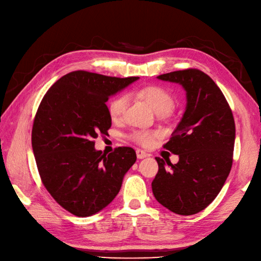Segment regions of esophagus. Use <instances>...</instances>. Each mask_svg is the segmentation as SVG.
<instances>
[{
  "instance_id": "esophagus-1",
  "label": "esophagus",
  "mask_w": 261,
  "mask_h": 261,
  "mask_svg": "<svg viewBox=\"0 0 261 261\" xmlns=\"http://www.w3.org/2000/svg\"><path fill=\"white\" fill-rule=\"evenodd\" d=\"M136 154H137V158L138 159H144V158H146L148 154L144 151V150H141V149H137L136 150Z\"/></svg>"
}]
</instances>
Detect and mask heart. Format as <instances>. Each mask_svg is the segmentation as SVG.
I'll return each mask as SVG.
<instances>
[{
  "mask_svg": "<svg viewBox=\"0 0 261 261\" xmlns=\"http://www.w3.org/2000/svg\"><path fill=\"white\" fill-rule=\"evenodd\" d=\"M137 97L144 99L147 103L152 108L153 111L156 114L164 115L170 113L171 110L174 107V98L172 94L165 90L162 87L151 86L141 88L135 92ZM128 105V97L127 96H118L114 100L111 101L109 106V113L110 117L113 122L121 121L126 108ZM155 133L148 132V130H136L132 134V139L140 146H150L152 144Z\"/></svg>",
  "mask_w": 261,
  "mask_h": 261,
  "instance_id": "obj_1",
  "label": "heart"
}]
</instances>
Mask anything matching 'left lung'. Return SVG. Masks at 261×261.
I'll return each mask as SVG.
<instances>
[{
  "label": "left lung",
  "mask_w": 261,
  "mask_h": 261,
  "mask_svg": "<svg viewBox=\"0 0 261 261\" xmlns=\"http://www.w3.org/2000/svg\"><path fill=\"white\" fill-rule=\"evenodd\" d=\"M179 84L186 91V109L163 147L177 154L176 164L155 158L159 165L152 180L158 202L180 216H192L215 200L230 174L233 162L235 123L222 91L196 68L158 76Z\"/></svg>",
  "instance_id": "1"
}]
</instances>
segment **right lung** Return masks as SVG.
<instances>
[{
    "label": "right lung",
    "instance_id": "right-lung-1",
    "mask_svg": "<svg viewBox=\"0 0 261 261\" xmlns=\"http://www.w3.org/2000/svg\"><path fill=\"white\" fill-rule=\"evenodd\" d=\"M139 77H110L75 70L46 91L35 116L31 144L41 180L61 207L90 217L118 194L136 162L130 147L106 154L93 139L111 127L107 101Z\"/></svg>",
    "mask_w": 261,
    "mask_h": 261
}]
</instances>
